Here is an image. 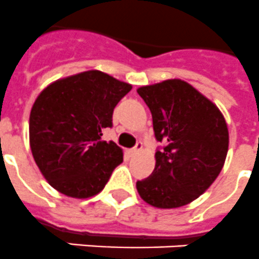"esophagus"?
<instances>
[{
    "label": "esophagus",
    "mask_w": 259,
    "mask_h": 259,
    "mask_svg": "<svg viewBox=\"0 0 259 259\" xmlns=\"http://www.w3.org/2000/svg\"><path fill=\"white\" fill-rule=\"evenodd\" d=\"M142 149H143V144H142V143H138V144H136V147H135V148L130 149V153H131V155H136V153L140 152Z\"/></svg>",
    "instance_id": "1"
}]
</instances>
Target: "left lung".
<instances>
[{
	"label": "left lung",
	"instance_id": "left-lung-1",
	"mask_svg": "<svg viewBox=\"0 0 259 259\" xmlns=\"http://www.w3.org/2000/svg\"><path fill=\"white\" fill-rule=\"evenodd\" d=\"M152 114L153 131L165 144L155 155L152 175L136 183L153 208L194 201L219 177L229 148V130L220 108L185 80L166 79L138 89Z\"/></svg>",
	"mask_w": 259,
	"mask_h": 259
}]
</instances>
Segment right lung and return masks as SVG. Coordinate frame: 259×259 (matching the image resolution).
I'll use <instances>...</instances> for the list:
<instances>
[{
  "instance_id": "obj_1",
  "label": "right lung",
  "mask_w": 259,
  "mask_h": 259,
  "mask_svg": "<svg viewBox=\"0 0 259 259\" xmlns=\"http://www.w3.org/2000/svg\"><path fill=\"white\" fill-rule=\"evenodd\" d=\"M131 89L89 70L58 79L37 96L29 119L30 149L42 176L59 193L93 197L123 163V149L102 140V130L112 125L115 106Z\"/></svg>"
}]
</instances>
